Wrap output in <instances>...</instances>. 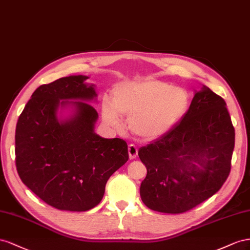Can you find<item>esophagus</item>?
I'll return each instance as SVG.
<instances>
[{
    "mask_svg": "<svg viewBox=\"0 0 250 250\" xmlns=\"http://www.w3.org/2000/svg\"><path fill=\"white\" fill-rule=\"evenodd\" d=\"M127 151H129V157H130L131 160L136 158L137 154H138V149H137L136 146H135L134 145H130L129 148H127Z\"/></svg>",
    "mask_w": 250,
    "mask_h": 250,
    "instance_id": "1",
    "label": "esophagus"
}]
</instances>
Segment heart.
Returning a JSON list of instances; mask_svg holds the SVG:
<instances>
[{
  "label": "heart",
  "mask_w": 250,
  "mask_h": 250,
  "mask_svg": "<svg viewBox=\"0 0 250 250\" xmlns=\"http://www.w3.org/2000/svg\"><path fill=\"white\" fill-rule=\"evenodd\" d=\"M112 102L104 101L102 114L104 123L121 130L120 115L129 117L131 132L142 140H155L168 134L188 111L187 91L172 84L145 78L117 83L112 91Z\"/></svg>",
  "instance_id": "heart-1"
}]
</instances>
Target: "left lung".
I'll return each instance as SVG.
<instances>
[{
    "instance_id": "obj_1",
    "label": "left lung",
    "mask_w": 250,
    "mask_h": 250,
    "mask_svg": "<svg viewBox=\"0 0 250 250\" xmlns=\"http://www.w3.org/2000/svg\"><path fill=\"white\" fill-rule=\"evenodd\" d=\"M234 129L226 103L206 85L195 90L188 112L174 129L141 146L147 174L140 185L148 208L181 213L221 188L230 172Z\"/></svg>"
}]
</instances>
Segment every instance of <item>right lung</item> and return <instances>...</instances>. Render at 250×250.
I'll use <instances>...</instances> for the list:
<instances>
[{"instance_id":"right-lung-1","label":"right lung","mask_w":250,"mask_h":250,"mask_svg":"<svg viewBox=\"0 0 250 250\" xmlns=\"http://www.w3.org/2000/svg\"><path fill=\"white\" fill-rule=\"evenodd\" d=\"M89 76L70 75L33 92L16 129L21 180L48 205L61 210L93 208L109 178L129 159L126 142L95 133L96 85Z\"/></svg>"}]
</instances>
